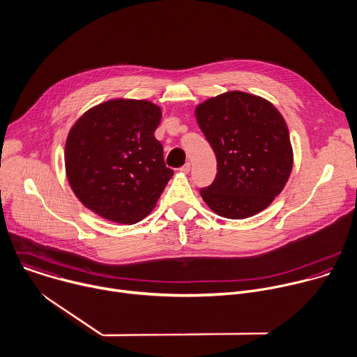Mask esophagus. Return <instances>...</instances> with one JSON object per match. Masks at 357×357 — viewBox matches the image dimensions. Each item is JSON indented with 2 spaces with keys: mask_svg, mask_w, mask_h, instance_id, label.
<instances>
[{
  "mask_svg": "<svg viewBox=\"0 0 357 357\" xmlns=\"http://www.w3.org/2000/svg\"><path fill=\"white\" fill-rule=\"evenodd\" d=\"M190 169H191V165H190V163H185L183 167H180V172L187 174V173H190Z\"/></svg>",
  "mask_w": 357,
  "mask_h": 357,
  "instance_id": "34e87169",
  "label": "esophagus"
}]
</instances>
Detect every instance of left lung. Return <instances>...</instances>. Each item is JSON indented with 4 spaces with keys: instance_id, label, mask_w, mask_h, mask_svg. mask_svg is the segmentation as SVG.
I'll list each match as a JSON object with an SVG mask.
<instances>
[{
    "instance_id": "8db88e82",
    "label": "left lung",
    "mask_w": 357,
    "mask_h": 357,
    "mask_svg": "<svg viewBox=\"0 0 357 357\" xmlns=\"http://www.w3.org/2000/svg\"><path fill=\"white\" fill-rule=\"evenodd\" d=\"M198 126L217 156V176L201 188L220 217L243 220L267 208L293 170L286 121L267 100L243 91L212 97L195 108Z\"/></svg>"
}]
</instances>
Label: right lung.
<instances>
[{"label": "right lung", "mask_w": 357, "mask_h": 357, "mask_svg": "<svg viewBox=\"0 0 357 357\" xmlns=\"http://www.w3.org/2000/svg\"><path fill=\"white\" fill-rule=\"evenodd\" d=\"M162 109L146 100H109L70 129L64 165L84 206L104 220L132 225L156 206L173 170L155 137Z\"/></svg>", "instance_id": "right-lung-1"}]
</instances>
